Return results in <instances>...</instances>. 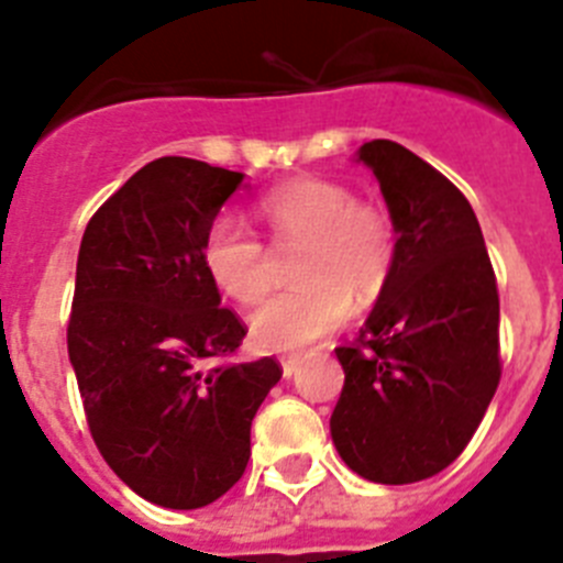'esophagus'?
Instances as JSON below:
<instances>
[{
  "mask_svg": "<svg viewBox=\"0 0 563 563\" xmlns=\"http://www.w3.org/2000/svg\"><path fill=\"white\" fill-rule=\"evenodd\" d=\"M278 363H282V375H285L287 380H290V377L296 375V372H298V357L285 355V357H282V361H278Z\"/></svg>",
  "mask_w": 563,
  "mask_h": 563,
  "instance_id": "1",
  "label": "esophagus"
}]
</instances>
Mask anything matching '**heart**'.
I'll return each mask as SVG.
<instances>
[{
  "label": "heart",
  "instance_id": "b5f03b06",
  "mask_svg": "<svg viewBox=\"0 0 563 563\" xmlns=\"http://www.w3.org/2000/svg\"><path fill=\"white\" fill-rule=\"evenodd\" d=\"M258 217L278 242H307L296 290L278 292L251 312L253 341L267 352H301L350 318L352 296L372 301L395 258L389 220L361 206L341 183L301 177L258 197ZM202 265L225 296L256 301L271 285L262 239L236 217H217L202 242Z\"/></svg>",
  "mask_w": 563,
  "mask_h": 563
}]
</instances>
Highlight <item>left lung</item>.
Returning <instances> with one entry per match:
<instances>
[{"label": "left lung", "mask_w": 563, "mask_h": 563, "mask_svg": "<svg viewBox=\"0 0 563 563\" xmlns=\"http://www.w3.org/2000/svg\"><path fill=\"white\" fill-rule=\"evenodd\" d=\"M355 161L375 174L395 258L361 346H338V454L363 479L409 485L462 454L499 386V292L471 202L400 143Z\"/></svg>", "instance_id": "1"}]
</instances>
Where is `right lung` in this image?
<instances>
[{
  "mask_svg": "<svg viewBox=\"0 0 563 563\" xmlns=\"http://www.w3.org/2000/svg\"><path fill=\"white\" fill-rule=\"evenodd\" d=\"M242 172L161 157L98 208L81 239L67 350L98 451L134 494L197 510L251 460V422L282 377L273 357L222 363L245 338L202 265Z\"/></svg>",
  "mask_w": 563,
  "mask_h": 563,
  "instance_id": "1",
  "label": "right lung"
}]
</instances>
